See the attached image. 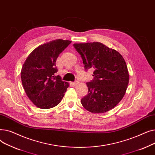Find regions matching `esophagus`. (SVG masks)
Here are the masks:
<instances>
[{
	"instance_id": "obj_1",
	"label": "esophagus",
	"mask_w": 155,
	"mask_h": 155,
	"mask_svg": "<svg viewBox=\"0 0 155 155\" xmlns=\"http://www.w3.org/2000/svg\"><path fill=\"white\" fill-rule=\"evenodd\" d=\"M78 82H72L71 83V84H72V85L73 86H74V87H75V86H77L78 84Z\"/></svg>"
}]
</instances>
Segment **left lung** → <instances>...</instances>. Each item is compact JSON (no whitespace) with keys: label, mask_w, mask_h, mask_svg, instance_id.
<instances>
[{"label":"left lung","mask_w":155,"mask_h":155,"mask_svg":"<svg viewBox=\"0 0 155 155\" xmlns=\"http://www.w3.org/2000/svg\"><path fill=\"white\" fill-rule=\"evenodd\" d=\"M85 70H94V80L87 83L88 94L81 101L92 113L106 112L123 99L129 84L124 59L118 51L99 42L75 43Z\"/></svg>","instance_id":"obj_1"}]
</instances>
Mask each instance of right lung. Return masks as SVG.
Returning <instances> with one entry per match:
<instances>
[{
  "label": "right lung",
  "mask_w": 155,
  "mask_h": 155,
  "mask_svg": "<svg viewBox=\"0 0 155 155\" xmlns=\"http://www.w3.org/2000/svg\"><path fill=\"white\" fill-rule=\"evenodd\" d=\"M71 41L56 39L38 46L28 56L21 69V80L28 98L40 109H51L59 104L69 84L61 80L56 61Z\"/></svg>",
  "instance_id": "obj_1"
}]
</instances>
